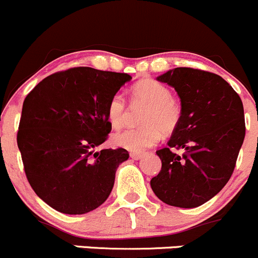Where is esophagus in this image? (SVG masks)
<instances>
[{"label":"esophagus","mask_w":258,"mask_h":258,"mask_svg":"<svg viewBox=\"0 0 258 258\" xmlns=\"http://www.w3.org/2000/svg\"><path fill=\"white\" fill-rule=\"evenodd\" d=\"M142 157H143V153H137V152L130 153V158L134 160H139Z\"/></svg>","instance_id":"1"}]
</instances>
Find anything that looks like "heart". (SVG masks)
<instances>
[{
    "instance_id": "1",
    "label": "heart",
    "mask_w": 258,
    "mask_h": 258,
    "mask_svg": "<svg viewBox=\"0 0 258 258\" xmlns=\"http://www.w3.org/2000/svg\"><path fill=\"white\" fill-rule=\"evenodd\" d=\"M133 100L148 106L143 115L140 129H128L113 137L114 145L132 152H143L157 144L162 132L169 134L178 126L182 116L180 106L172 99L167 86L154 80H142L133 88ZM106 118L111 128L120 129L126 120V105L121 94L109 100Z\"/></svg>"
}]
</instances>
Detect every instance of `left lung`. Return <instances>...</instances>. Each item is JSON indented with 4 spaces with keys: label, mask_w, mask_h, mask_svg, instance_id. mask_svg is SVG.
Instances as JSON below:
<instances>
[{
    "label": "left lung",
    "mask_w": 258,
    "mask_h": 258,
    "mask_svg": "<svg viewBox=\"0 0 258 258\" xmlns=\"http://www.w3.org/2000/svg\"><path fill=\"white\" fill-rule=\"evenodd\" d=\"M157 80L177 91L182 116L168 147L157 150L162 169L150 187L167 205L198 207L221 192L233 173L246 133L242 100L208 71L177 68ZM173 147L185 153L175 155Z\"/></svg>",
    "instance_id": "left-lung-1"
}]
</instances>
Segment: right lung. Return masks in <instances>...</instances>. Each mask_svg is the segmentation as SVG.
I'll return each mask as SVG.
<instances>
[{
    "instance_id": "obj_1",
    "label": "right lung",
    "mask_w": 258,
    "mask_h": 258,
    "mask_svg": "<svg viewBox=\"0 0 258 258\" xmlns=\"http://www.w3.org/2000/svg\"><path fill=\"white\" fill-rule=\"evenodd\" d=\"M130 80L128 74L74 68L45 78L25 99L17 145L30 185L53 210L84 215L108 200L129 153L95 148L111 130L109 100Z\"/></svg>"
}]
</instances>
